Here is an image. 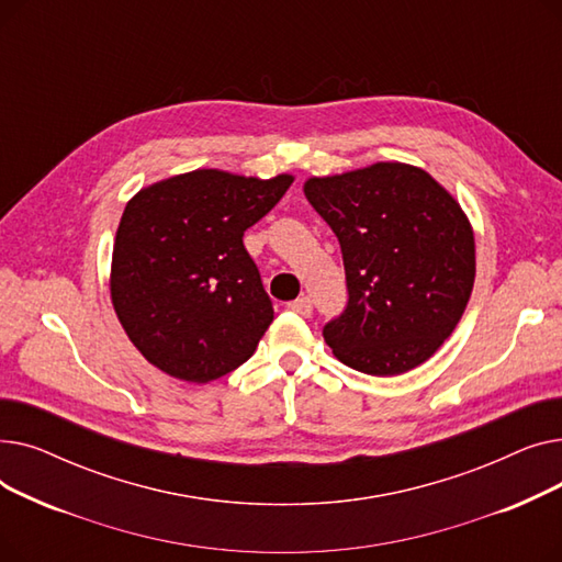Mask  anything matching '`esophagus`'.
Here are the masks:
<instances>
[{
    "instance_id": "esophagus-1",
    "label": "esophagus",
    "mask_w": 562,
    "mask_h": 562,
    "mask_svg": "<svg viewBox=\"0 0 562 562\" xmlns=\"http://www.w3.org/2000/svg\"><path fill=\"white\" fill-rule=\"evenodd\" d=\"M286 307H289L293 314H299V316H303V318H310L312 312H314L312 301H310L307 296H303V299H299V301H291Z\"/></svg>"
}]
</instances>
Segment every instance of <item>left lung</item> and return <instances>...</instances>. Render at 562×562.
Instances as JSON below:
<instances>
[{
	"label": "left lung",
	"mask_w": 562,
	"mask_h": 562,
	"mask_svg": "<svg viewBox=\"0 0 562 562\" xmlns=\"http://www.w3.org/2000/svg\"><path fill=\"white\" fill-rule=\"evenodd\" d=\"M305 195L344 257L348 303L323 326L337 360L369 375L426 362L474 289V232L460 204L407 164L312 177Z\"/></svg>",
	"instance_id": "8db88e82"
}]
</instances>
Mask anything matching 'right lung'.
Wrapping results in <instances>:
<instances>
[{
    "label": "right lung",
    "instance_id": "obj_1",
    "mask_svg": "<svg viewBox=\"0 0 562 562\" xmlns=\"http://www.w3.org/2000/svg\"><path fill=\"white\" fill-rule=\"evenodd\" d=\"M291 175L193 170L138 191L117 225L111 301L132 344L164 373L210 382L241 367L273 321L244 232Z\"/></svg>",
    "mask_w": 562,
    "mask_h": 562
}]
</instances>
